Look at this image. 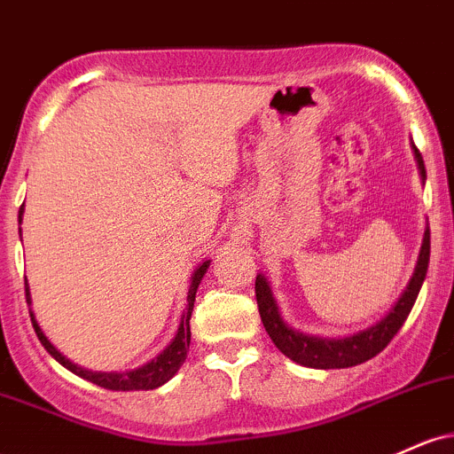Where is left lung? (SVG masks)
<instances>
[{
	"label": "left lung",
	"mask_w": 454,
	"mask_h": 454,
	"mask_svg": "<svg viewBox=\"0 0 454 454\" xmlns=\"http://www.w3.org/2000/svg\"><path fill=\"white\" fill-rule=\"evenodd\" d=\"M413 154H416L418 170H420L422 181L427 178L425 161H422V154L413 146ZM429 254H431V232L429 228L425 231V239H422L420 254H418L416 269H413V276L410 284L405 286V291L401 293L398 301L392 306V310L387 312L381 321H377L375 325L366 327V330L351 333L345 338H323V336H310V333H301L293 327H288L280 317L278 310V303L273 300V293L269 288V282L265 276L258 273L256 276V301H258V312H261L262 325L269 333V338L286 357H291L297 364L308 366V368H348L357 366L362 362L371 360L377 353L383 351L387 347V342L396 336V332L401 330L405 318L410 317L413 301H416L418 293H420L422 282L427 278V269H429Z\"/></svg>",
	"instance_id": "8db88e82"
}]
</instances>
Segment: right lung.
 <instances>
[{"mask_svg":"<svg viewBox=\"0 0 454 454\" xmlns=\"http://www.w3.org/2000/svg\"><path fill=\"white\" fill-rule=\"evenodd\" d=\"M21 215H23V207L19 208V223H21ZM208 265H211V261H204L202 265L198 267L196 271H193L192 282H189L187 308H185V312H183L181 325H178L176 336L172 338L170 345L163 348V351L159 353L157 357H153L151 362H146V364L139 366V368H133V371H127V372H98V371H88V368L73 364L68 357H64L62 353H59L58 348L53 347L51 342H49V338L43 333L41 325H38V321H36V317H34V312H29V317H32V325H34V330H36V336H38V340L43 342V347L47 348V351L51 353L53 357H56L59 364H62L64 368H68V371L74 372V375L82 377V380L92 381V383H97V386L107 387V390H116V392L154 390V387H159V386H163L166 381H170L172 377L178 372V368L183 366V362H185L187 351H189V340H192L189 318H192V312H193L196 291H198V286H200V280L204 278V273H207ZM25 300H27V303H32L27 280H25Z\"/></svg>","mask_w":454,"mask_h":454,"instance_id":"obj_1","label":"right lung"}]
</instances>
